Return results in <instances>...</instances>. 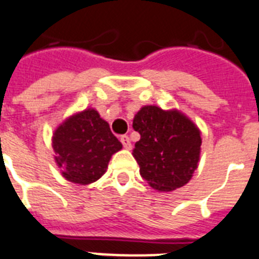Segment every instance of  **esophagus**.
Here are the masks:
<instances>
[{
	"label": "esophagus",
	"mask_w": 259,
	"mask_h": 259,
	"mask_svg": "<svg viewBox=\"0 0 259 259\" xmlns=\"http://www.w3.org/2000/svg\"><path fill=\"white\" fill-rule=\"evenodd\" d=\"M121 143H122L123 148H126V150H130V148H132V142H130V138L127 136L121 137Z\"/></svg>",
	"instance_id": "esophagus-1"
}]
</instances>
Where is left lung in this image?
Masks as SVG:
<instances>
[{
	"instance_id": "obj_1",
	"label": "left lung",
	"mask_w": 259,
	"mask_h": 259,
	"mask_svg": "<svg viewBox=\"0 0 259 259\" xmlns=\"http://www.w3.org/2000/svg\"><path fill=\"white\" fill-rule=\"evenodd\" d=\"M133 129L141 136L133 156L151 188L172 192L189 183L198 167L202 139L188 117L147 105L136 114Z\"/></svg>"
}]
</instances>
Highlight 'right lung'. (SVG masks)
<instances>
[{
  "label": "right lung",
  "mask_w": 259,
  "mask_h": 259,
  "mask_svg": "<svg viewBox=\"0 0 259 259\" xmlns=\"http://www.w3.org/2000/svg\"><path fill=\"white\" fill-rule=\"evenodd\" d=\"M122 145L112 134L107 121L95 109H86L67 118L53 136L56 161L70 183H95Z\"/></svg>",
  "instance_id": "obj_1"
}]
</instances>
